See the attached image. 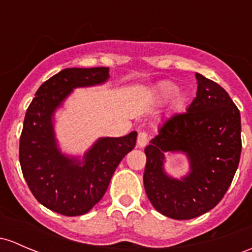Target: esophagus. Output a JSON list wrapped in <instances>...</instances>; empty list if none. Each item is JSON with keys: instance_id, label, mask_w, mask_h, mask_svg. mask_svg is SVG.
Returning <instances> with one entry per match:
<instances>
[{"instance_id": "1", "label": "esophagus", "mask_w": 252, "mask_h": 252, "mask_svg": "<svg viewBox=\"0 0 252 252\" xmlns=\"http://www.w3.org/2000/svg\"><path fill=\"white\" fill-rule=\"evenodd\" d=\"M148 141V134L146 131H139V135H137V146L139 147H145L147 145Z\"/></svg>"}]
</instances>
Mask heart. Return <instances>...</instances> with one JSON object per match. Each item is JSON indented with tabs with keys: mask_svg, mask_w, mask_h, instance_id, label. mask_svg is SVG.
Instances as JSON below:
<instances>
[{
	"mask_svg": "<svg viewBox=\"0 0 252 252\" xmlns=\"http://www.w3.org/2000/svg\"><path fill=\"white\" fill-rule=\"evenodd\" d=\"M177 87L171 82H163L157 87V97L159 100H168L176 93Z\"/></svg>",
	"mask_w": 252,
	"mask_h": 252,
	"instance_id": "heart-1",
	"label": "heart"
}]
</instances>
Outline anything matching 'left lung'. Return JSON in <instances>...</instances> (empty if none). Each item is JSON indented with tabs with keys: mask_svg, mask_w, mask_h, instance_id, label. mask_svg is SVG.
Returning <instances> with one entry per match:
<instances>
[{
	"mask_svg": "<svg viewBox=\"0 0 252 252\" xmlns=\"http://www.w3.org/2000/svg\"><path fill=\"white\" fill-rule=\"evenodd\" d=\"M197 96L187 112L164 121L145 148L144 186L153 208L174 220H190L221 202L242 153L240 112L228 93L195 73ZM165 153H184L189 174L175 179L163 169Z\"/></svg>",
	"mask_w": 252,
	"mask_h": 252,
	"instance_id": "1",
	"label": "left lung"
}]
</instances>
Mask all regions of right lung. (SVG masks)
Segmentation results:
<instances>
[{
	"instance_id": "right-lung-1",
	"label": "right lung",
	"mask_w": 252,
	"mask_h": 252,
	"mask_svg": "<svg viewBox=\"0 0 252 252\" xmlns=\"http://www.w3.org/2000/svg\"><path fill=\"white\" fill-rule=\"evenodd\" d=\"M108 67L65 68L44 82L26 111L20 136L21 171L32 194L49 210L84 215L101 200L121 160L136 144V131L99 137L83 157L60 151L54 115L76 88L104 84Z\"/></svg>"
}]
</instances>
